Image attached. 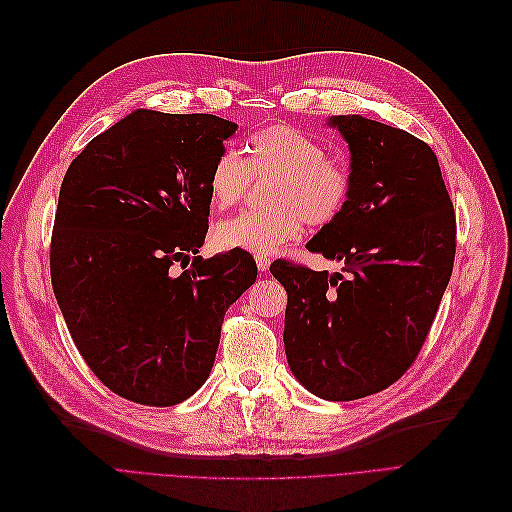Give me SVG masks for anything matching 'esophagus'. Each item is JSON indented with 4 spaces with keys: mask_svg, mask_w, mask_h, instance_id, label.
<instances>
[{
    "mask_svg": "<svg viewBox=\"0 0 512 512\" xmlns=\"http://www.w3.org/2000/svg\"><path fill=\"white\" fill-rule=\"evenodd\" d=\"M256 264H258V271H260V273H266V271H269V266H271V256L258 254V256H256Z\"/></svg>",
    "mask_w": 512,
    "mask_h": 512,
    "instance_id": "obj_1",
    "label": "esophagus"
}]
</instances>
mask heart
I'll use <instances>...</instances> for the list:
<instances>
[{"mask_svg": "<svg viewBox=\"0 0 512 512\" xmlns=\"http://www.w3.org/2000/svg\"><path fill=\"white\" fill-rule=\"evenodd\" d=\"M246 158L223 150L208 170L214 206L231 208L246 200L252 181L269 179L264 208L246 210L214 229L223 250L273 254L296 239L304 223L333 225L350 204L354 179L346 162L327 156L325 145L294 125H271L246 143Z\"/></svg>", "mask_w": 512, "mask_h": 512, "instance_id": "heart-1", "label": "heart"}]
</instances>
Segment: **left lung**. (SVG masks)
<instances>
[{
    "instance_id": "1",
    "label": "left lung",
    "mask_w": 512,
    "mask_h": 512,
    "mask_svg": "<svg viewBox=\"0 0 512 512\" xmlns=\"http://www.w3.org/2000/svg\"><path fill=\"white\" fill-rule=\"evenodd\" d=\"M350 145L352 198L308 241L344 273L275 260L287 289L289 369L325 400H358L396 383L417 360L452 275L456 216L425 141L377 120L331 116Z\"/></svg>"
}]
</instances>
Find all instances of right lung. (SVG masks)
Instances as JSON below:
<instances>
[{
  "label": "right lung",
  "instance_id": "1",
  "mask_svg": "<svg viewBox=\"0 0 512 512\" xmlns=\"http://www.w3.org/2000/svg\"><path fill=\"white\" fill-rule=\"evenodd\" d=\"M235 131L214 114L135 110L66 170L50 246L54 294L87 367L120 398L173 406L196 394L227 308L256 281L246 250L196 256L208 170Z\"/></svg>",
  "mask_w": 512,
  "mask_h": 512
}]
</instances>
